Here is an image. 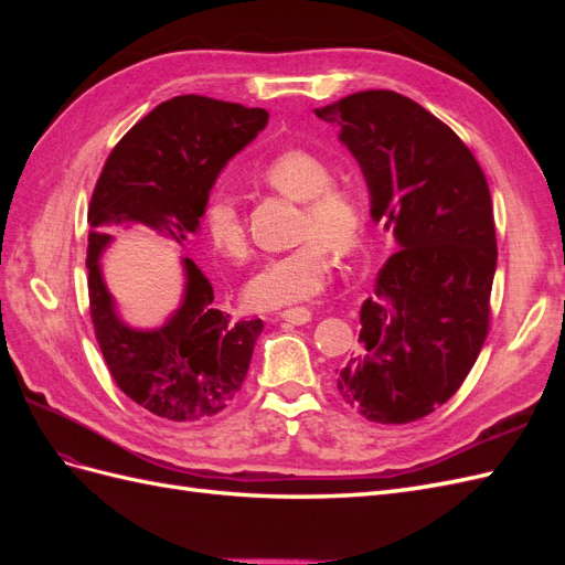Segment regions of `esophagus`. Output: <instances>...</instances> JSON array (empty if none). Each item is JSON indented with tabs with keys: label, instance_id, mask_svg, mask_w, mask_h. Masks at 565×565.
<instances>
[{
	"label": "esophagus",
	"instance_id": "1",
	"mask_svg": "<svg viewBox=\"0 0 565 565\" xmlns=\"http://www.w3.org/2000/svg\"><path fill=\"white\" fill-rule=\"evenodd\" d=\"M311 309H306V306H295V309H285L278 313L280 320L285 322H292V324H306L311 320Z\"/></svg>",
	"mask_w": 565,
	"mask_h": 565
}]
</instances>
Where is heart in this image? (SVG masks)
<instances>
[{
    "label": "heart",
    "instance_id": "obj_1",
    "mask_svg": "<svg viewBox=\"0 0 565 565\" xmlns=\"http://www.w3.org/2000/svg\"><path fill=\"white\" fill-rule=\"evenodd\" d=\"M262 181L287 198L301 202L297 247L273 256L245 285L252 309H282L318 297L332 276V252L349 256L365 241V202L351 183L334 181V169L309 148H285L264 162ZM204 233L226 259H249L245 212L226 188H218L204 207Z\"/></svg>",
    "mask_w": 565,
    "mask_h": 565
}]
</instances>
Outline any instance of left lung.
Instances as JSON below:
<instances>
[{"label":"left lung","mask_w":565,"mask_h":565,"mask_svg":"<svg viewBox=\"0 0 565 565\" xmlns=\"http://www.w3.org/2000/svg\"><path fill=\"white\" fill-rule=\"evenodd\" d=\"M316 115L339 127L365 174L374 221L396 235L337 391L370 422H417L465 384L490 330V188L467 143L398 92H355Z\"/></svg>","instance_id":"obj_1"}]
</instances>
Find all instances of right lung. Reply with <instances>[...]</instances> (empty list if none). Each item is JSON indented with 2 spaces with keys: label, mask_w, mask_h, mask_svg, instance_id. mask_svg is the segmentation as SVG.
<instances>
[{
  "label": "right lung",
  "mask_w": 565,
  "mask_h": 565,
  "mask_svg": "<svg viewBox=\"0 0 565 565\" xmlns=\"http://www.w3.org/2000/svg\"><path fill=\"white\" fill-rule=\"evenodd\" d=\"M266 122L264 108L195 94L164 100L119 139L92 193L87 285L98 349L119 391L162 419L191 424L228 407L264 322L218 311L207 276L183 259L188 285L174 318L156 332L129 330L100 278L106 224L139 221L183 243L200 226L221 167Z\"/></svg>",
  "instance_id": "1"
}]
</instances>
